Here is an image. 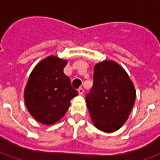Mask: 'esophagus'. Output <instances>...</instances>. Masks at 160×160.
<instances>
[{
    "label": "esophagus",
    "instance_id": "34e87169",
    "mask_svg": "<svg viewBox=\"0 0 160 160\" xmlns=\"http://www.w3.org/2000/svg\"><path fill=\"white\" fill-rule=\"evenodd\" d=\"M78 92H79V94H80V95H82V94L84 93L83 88H82V87H80V88L78 89Z\"/></svg>",
    "mask_w": 160,
    "mask_h": 160
}]
</instances>
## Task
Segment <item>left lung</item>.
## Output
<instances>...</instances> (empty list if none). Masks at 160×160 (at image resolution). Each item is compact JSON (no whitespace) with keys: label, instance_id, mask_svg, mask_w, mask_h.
Listing matches in <instances>:
<instances>
[{"label":"left lung","instance_id":"8db88e82","mask_svg":"<svg viewBox=\"0 0 160 160\" xmlns=\"http://www.w3.org/2000/svg\"><path fill=\"white\" fill-rule=\"evenodd\" d=\"M136 92L127 72L114 61L94 67L93 86L86 97L91 119L98 129L112 133L128 120Z\"/></svg>","mask_w":160,"mask_h":160}]
</instances>
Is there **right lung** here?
<instances>
[{
	"mask_svg": "<svg viewBox=\"0 0 160 160\" xmlns=\"http://www.w3.org/2000/svg\"><path fill=\"white\" fill-rule=\"evenodd\" d=\"M67 60L49 56L37 64L24 92L29 113L38 122L51 125L64 117L70 100L76 97L68 77L63 72Z\"/></svg>",
	"mask_w": 160,
	"mask_h": 160,
	"instance_id": "1",
	"label": "right lung"
}]
</instances>
